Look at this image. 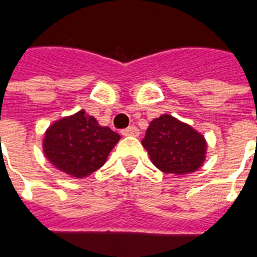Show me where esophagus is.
<instances>
[{
  "label": "esophagus",
  "instance_id": "34e87169",
  "mask_svg": "<svg viewBox=\"0 0 257 257\" xmlns=\"http://www.w3.org/2000/svg\"><path fill=\"white\" fill-rule=\"evenodd\" d=\"M138 127L135 126H130L127 127V128H124V130H122V135H124V137H138Z\"/></svg>",
  "mask_w": 257,
  "mask_h": 257
}]
</instances>
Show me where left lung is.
Instances as JSON below:
<instances>
[{
	"mask_svg": "<svg viewBox=\"0 0 257 257\" xmlns=\"http://www.w3.org/2000/svg\"><path fill=\"white\" fill-rule=\"evenodd\" d=\"M142 145L151 162L168 174L182 176L196 172L206 156L204 135L168 114L151 120Z\"/></svg>",
	"mask_w": 257,
	"mask_h": 257,
	"instance_id": "left-lung-1",
	"label": "left lung"
}]
</instances>
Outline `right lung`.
Wrapping results in <instances>:
<instances>
[{
    "label": "right lung",
    "mask_w": 257,
    "mask_h": 257,
    "mask_svg": "<svg viewBox=\"0 0 257 257\" xmlns=\"http://www.w3.org/2000/svg\"><path fill=\"white\" fill-rule=\"evenodd\" d=\"M119 139L120 135L81 110L52 123L44 137L43 149L55 168L84 178L104 165Z\"/></svg>",
    "instance_id": "right-lung-1"
}]
</instances>
